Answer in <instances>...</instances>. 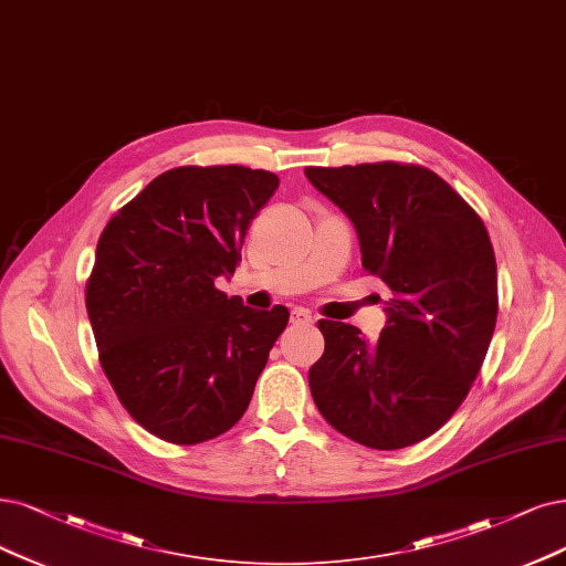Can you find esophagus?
I'll return each instance as SVG.
<instances>
[{"label": "esophagus", "instance_id": "1", "mask_svg": "<svg viewBox=\"0 0 566 566\" xmlns=\"http://www.w3.org/2000/svg\"><path fill=\"white\" fill-rule=\"evenodd\" d=\"M291 324H298V326H310V324H312V315H310L307 310H303V307L291 310Z\"/></svg>", "mask_w": 566, "mask_h": 566}]
</instances>
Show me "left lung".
<instances>
[{
  "label": "left lung",
  "instance_id": "obj_1",
  "mask_svg": "<svg viewBox=\"0 0 566 566\" xmlns=\"http://www.w3.org/2000/svg\"><path fill=\"white\" fill-rule=\"evenodd\" d=\"M310 184L357 228L361 265L391 291L387 326L368 343L319 319L326 340L307 380L324 420L366 448L424 441L462 406L496 324V261L488 228L422 165L305 167Z\"/></svg>",
  "mask_w": 566,
  "mask_h": 566
}]
</instances>
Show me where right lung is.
<instances>
[{
	"mask_svg": "<svg viewBox=\"0 0 566 566\" xmlns=\"http://www.w3.org/2000/svg\"><path fill=\"white\" fill-rule=\"evenodd\" d=\"M277 186L242 165L175 167L102 230L86 284L99 364L133 420L167 443L233 427L286 328L284 305L251 310L214 284L235 272Z\"/></svg>",
	"mask_w": 566,
	"mask_h": 566,
	"instance_id": "add662e5",
	"label": "right lung"
}]
</instances>
